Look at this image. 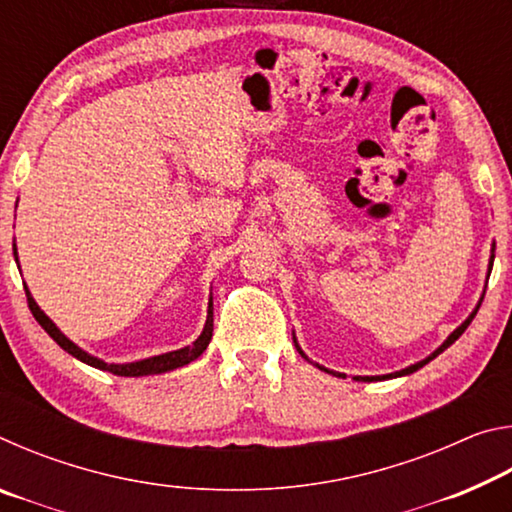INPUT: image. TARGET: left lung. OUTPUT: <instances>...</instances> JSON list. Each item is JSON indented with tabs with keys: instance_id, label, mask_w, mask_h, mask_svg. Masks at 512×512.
<instances>
[{
	"instance_id": "8db88e82",
	"label": "left lung",
	"mask_w": 512,
	"mask_h": 512,
	"mask_svg": "<svg viewBox=\"0 0 512 512\" xmlns=\"http://www.w3.org/2000/svg\"><path fill=\"white\" fill-rule=\"evenodd\" d=\"M492 259H495V257H490V268H488V273L492 271ZM481 302H483V300H481ZM479 307H481V305H476V309L472 311V314H470V316H467V320H465V323H463L461 327H456V329H454V332L447 336V341H445L443 345H440V348H438L436 352H431L427 359H422V361H418V363H413V366H409V368H404V370H397V372H391V375H381V377H354V379H357V381H377V379L381 381V379H393V377H404V375H411V372H415V370H420L422 366H427V363H429L431 359H436L440 352H445V350L449 348V345H452V343H454V341L458 339V336H461V334L465 332V329H467V325H470V323H472V318L476 316V311H479ZM293 341H296V339H293ZM296 348H298V352L302 354V357H305V359H307V354L300 350V345H298V343H296ZM307 361H309V359H307ZM316 366H318V363H316ZM318 368H320V370H325V372H332V370H327V368H323V366H318ZM332 375H336V377H343V375H341V372H332Z\"/></svg>"
}]
</instances>
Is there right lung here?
Segmentation results:
<instances>
[{
  "label": "right lung",
  "instance_id": "obj_1",
  "mask_svg": "<svg viewBox=\"0 0 512 512\" xmlns=\"http://www.w3.org/2000/svg\"><path fill=\"white\" fill-rule=\"evenodd\" d=\"M13 255H15V262H17V248L13 244ZM24 291H27V302H29V309L33 318L38 320V323L42 325V329L54 339L60 348H63L65 352L72 354V357H76L83 363H88V366L92 368H99V370H108L112 372V375H119V377H144V375H162V372H169V370H176L180 366H187V363H192L194 359L201 357V354L205 352L207 345H210L212 341V332H214V316H212V300H210V307H207V320H205V327L203 332L198 339L187 345V348H180V350H173V352H167V354H158V357H151V359H142V361H133V363H106L101 361L97 357H92V354H88L85 350H81L79 345L72 343L67 339V336L60 332V329L54 325V320H51L45 311H42L36 300H33V296L29 293V289L24 287Z\"/></svg>",
  "mask_w": 512,
  "mask_h": 512
}]
</instances>
